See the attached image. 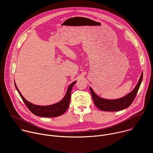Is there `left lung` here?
<instances>
[{"mask_svg": "<svg viewBox=\"0 0 153 153\" xmlns=\"http://www.w3.org/2000/svg\"><path fill=\"white\" fill-rule=\"evenodd\" d=\"M143 79V72L134 90L125 96L117 99H106L97 95L90 87L91 94L95 105L103 111H119L128 108L134 100Z\"/></svg>", "mask_w": 153, "mask_h": 153, "instance_id": "8db88e82", "label": "left lung"}]
</instances>
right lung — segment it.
<instances>
[{"instance_id": "1", "label": "right lung", "mask_w": 153, "mask_h": 153, "mask_svg": "<svg viewBox=\"0 0 153 153\" xmlns=\"http://www.w3.org/2000/svg\"><path fill=\"white\" fill-rule=\"evenodd\" d=\"M76 83V81H74L69 85L66 94H65L64 97L60 102L53 105L47 106L36 105L27 101L19 91L15 82L14 85L18 91L19 95L20 96L22 99L25 104L27 105V106L32 113H33L36 116L42 117H55L62 115L67 110L70 102L71 92L73 86Z\"/></svg>"}]
</instances>
